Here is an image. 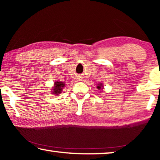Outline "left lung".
<instances>
[{
	"mask_svg": "<svg viewBox=\"0 0 160 160\" xmlns=\"http://www.w3.org/2000/svg\"><path fill=\"white\" fill-rule=\"evenodd\" d=\"M103 88H104V86H103L102 83L98 84V86H97V89H98V90H102Z\"/></svg>",
	"mask_w": 160,
	"mask_h": 160,
	"instance_id": "1",
	"label": "left lung"
}]
</instances>
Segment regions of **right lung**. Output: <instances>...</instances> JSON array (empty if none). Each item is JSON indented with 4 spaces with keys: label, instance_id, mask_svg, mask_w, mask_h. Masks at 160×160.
I'll return each mask as SVG.
<instances>
[{
    "label": "right lung",
    "instance_id": "right-lung-1",
    "mask_svg": "<svg viewBox=\"0 0 160 160\" xmlns=\"http://www.w3.org/2000/svg\"><path fill=\"white\" fill-rule=\"evenodd\" d=\"M64 87L65 82H60V81H56V82L54 83L53 89H51V90H52V94H56V95H57V94H61Z\"/></svg>",
    "mask_w": 160,
    "mask_h": 160
}]
</instances>
